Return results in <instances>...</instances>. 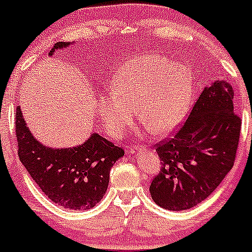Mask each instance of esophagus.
Returning a JSON list of instances; mask_svg holds the SVG:
<instances>
[{
  "label": "esophagus",
  "mask_w": 252,
  "mask_h": 252,
  "mask_svg": "<svg viewBox=\"0 0 252 252\" xmlns=\"http://www.w3.org/2000/svg\"><path fill=\"white\" fill-rule=\"evenodd\" d=\"M142 152H144V148L139 147V145H131L130 149H129V153L133 155H138V154H140Z\"/></svg>",
  "instance_id": "obj_1"
}]
</instances>
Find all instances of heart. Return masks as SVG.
<instances>
[{
  "mask_svg": "<svg viewBox=\"0 0 252 252\" xmlns=\"http://www.w3.org/2000/svg\"><path fill=\"white\" fill-rule=\"evenodd\" d=\"M194 82L189 68L158 55L128 61L117 72L113 91L99 99V117L113 137L138 118L153 133L166 134L179 126L189 112Z\"/></svg>",
  "mask_w": 252,
  "mask_h": 252,
  "instance_id": "obj_1",
  "label": "heart"
}]
</instances>
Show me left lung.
Returning <instances> with one entry per match:
<instances>
[{"label":"left lung","instance_id":"left-lung-1","mask_svg":"<svg viewBox=\"0 0 252 252\" xmlns=\"http://www.w3.org/2000/svg\"><path fill=\"white\" fill-rule=\"evenodd\" d=\"M232 100L231 84L214 81L175 135L155 145L161 164L149 188L155 204L174 211L192 208L231 170L241 129Z\"/></svg>","mask_w":252,"mask_h":252}]
</instances>
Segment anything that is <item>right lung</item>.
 Here are the masks:
<instances>
[{"mask_svg":"<svg viewBox=\"0 0 252 252\" xmlns=\"http://www.w3.org/2000/svg\"><path fill=\"white\" fill-rule=\"evenodd\" d=\"M69 44L57 42L49 56ZM15 124L18 158L48 199L69 210H88L102 200L109 184L110 169L124 155L121 147L97 133L77 147H46L34 139L20 105Z\"/></svg>","mask_w":252,"mask_h":252,"instance_id":"1","label":"right lung"}]
</instances>
